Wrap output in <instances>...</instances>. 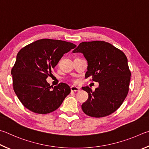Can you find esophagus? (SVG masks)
Segmentation results:
<instances>
[{"mask_svg":"<svg viewBox=\"0 0 149 149\" xmlns=\"http://www.w3.org/2000/svg\"><path fill=\"white\" fill-rule=\"evenodd\" d=\"M80 90V88L74 86H72L70 87V90H71L72 92H79Z\"/></svg>","mask_w":149,"mask_h":149,"instance_id":"34e87169","label":"esophagus"}]
</instances>
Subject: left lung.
<instances>
[{
	"label": "left lung",
	"instance_id": "obj_1",
	"mask_svg": "<svg viewBox=\"0 0 149 149\" xmlns=\"http://www.w3.org/2000/svg\"><path fill=\"white\" fill-rule=\"evenodd\" d=\"M73 53L83 54L88 61L86 79L99 82L94 92L88 86L82 90L88 99L82 105L87 115L101 118L116 111L127 95L131 72L126 55L120 49L105 41L82 42Z\"/></svg>",
	"mask_w": 149,
	"mask_h": 149
}]
</instances>
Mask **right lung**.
I'll return each mask as SVG.
<instances>
[{
	"label": "right lung",
	"mask_w": 149,
	"mask_h": 149,
	"mask_svg": "<svg viewBox=\"0 0 149 149\" xmlns=\"http://www.w3.org/2000/svg\"><path fill=\"white\" fill-rule=\"evenodd\" d=\"M77 46L44 38L21 49L11 70L13 88L23 105L33 113L48 114L58 109L70 88L65 83L54 88L46 79L63 56Z\"/></svg>",
	"instance_id": "add662e5"
}]
</instances>
